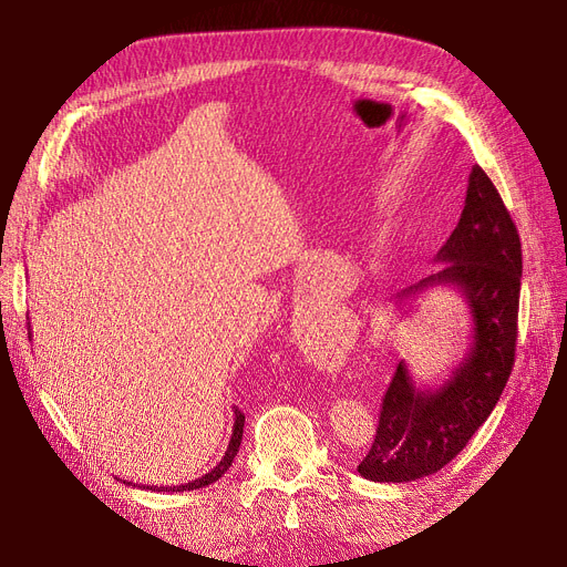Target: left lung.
<instances>
[{
	"label": "left lung",
	"instance_id": "1",
	"mask_svg": "<svg viewBox=\"0 0 567 567\" xmlns=\"http://www.w3.org/2000/svg\"><path fill=\"white\" fill-rule=\"evenodd\" d=\"M434 261V274L398 293L453 287L468 306L471 344L436 389H415L400 361L383 395L379 427L359 473L372 483H411L455 460L489 419L515 365L522 244L492 178L473 165L464 212Z\"/></svg>",
	"mask_w": 567,
	"mask_h": 567
}]
</instances>
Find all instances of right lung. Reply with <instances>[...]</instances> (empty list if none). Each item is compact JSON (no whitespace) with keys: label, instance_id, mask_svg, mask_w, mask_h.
Listing matches in <instances>:
<instances>
[{"label":"right lung","instance_id":"1","mask_svg":"<svg viewBox=\"0 0 567 567\" xmlns=\"http://www.w3.org/2000/svg\"><path fill=\"white\" fill-rule=\"evenodd\" d=\"M244 423H246V415L244 411L234 409V427H231V439H229V445L227 451L223 455V460L208 471L206 475H202V478H195L193 483H186V485H176V487H154V485H140L142 489H152V492H190V489H199V487H206L212 485L216 481H220L225 471H229L236 453H238V445H241V439H244ZM126 483V481H124ZM126 485H133V483H126Z\"/></svg>","mask_w":567,"mask_h":567}]
</instances>
